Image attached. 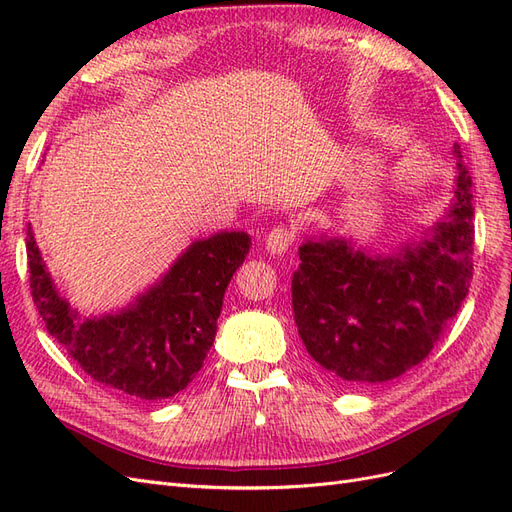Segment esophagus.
<instances>
[{
    "mask_svg": "<svg viewBox=\"0 0 512 512\" xmlns=\"http://www.w3.org/2000/svg\"><path fill=\"white\" fill-rule=\"evenodd\" d=\"M292 243H294V230H290L286 226L273 228L269 235H267V239H265L267 252L269 254H277V256H282L284 252H288L290 247H292Z\"/></svg>",
    "mask_w": 512,
    "mask_h": 512,
    "instance_id": "esophagus-1",
    "label": "esophagus"
}]
</instances>
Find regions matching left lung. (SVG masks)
<instances>
[{
  "label": "left lung",
  "mask_w": 512,
  "mask_h": 512,
  "mask_svg": "<svg viewBox=\"0 0 512 512\" xmlns=\"http://www.w3.org/2000/svg\"><path fill=\"white\" fill-rule=\"evenodd\" d=\"M453 153V203L444 218L393 254L344 237L305 239L292 275V312L322 374L350 386L382 384L421 363L472 280V177Z\"/></svg>",
  "instance_id": "8db88e82"
}]
</instances>
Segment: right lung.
<instances>
[{
    "label": "right lung",
    "mask_w": 512,
    "mask_h": 512,
    "mask_svg": "<svg viewBox=\"0 0 512 512\" xmlns=\"http://www.w3.org/2000/svg\"><path fill=\"white\" fill-rule=\"evenodd\" d=\"M250 245L243 230L198 239L130 305L81 318L59 294L27 226L29 286L46 331L87 376L130 397L158 401L183 391L203 367L226 286Z\"/></svg>",
    "instance_id": "right-lung-1"
}]
</instances>
